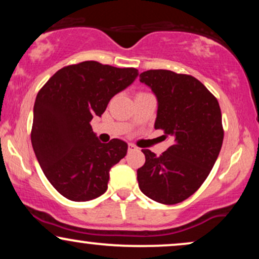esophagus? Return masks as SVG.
Segmentation results:
<instances>
[{
  "label": "esophagus",
  "instance_id": "1",
  "mask_svg": "<svg viewBox=\"0 0 259 259\" xmlns=\"http://www.w3.org/2000/svg\"><path fill=\"white\" fill-rule=\"evenodd\" d=\"M136 150H138V147H136L135 145L129 144V146H127V151H129V152H133V151H136Z\"/></svg>",
  "mask_w": 259,
  "mask_h": 259
}]
</instances>
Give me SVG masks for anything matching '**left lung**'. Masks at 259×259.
Listing matches in <instances>:
<instances>
[{"instance_id":"1","label":"left lung","mask_w":259,"mask_h":259,"mask_svg":"<svg viewBox=\"0 0 259 259\" xmlns=\"http://www.w3.org/2000/svg\"><path fill=\"white\" fill-rule=\"evenodd\" d=\"M140 81L157 99L154 129H162L173 145L160 156L142 150L146 162L138 169L139 187L159 203H179L197 191L218 158L224 138L221 107L191 75L147 70Z\"/></svg>"}]
</instances>
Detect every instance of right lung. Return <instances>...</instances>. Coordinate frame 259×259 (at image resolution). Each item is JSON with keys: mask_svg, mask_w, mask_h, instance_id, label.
<instances>
[{"mask_svg": "<svg viewBox=\"0 0 259 259\" xmlns=\"http://www.w3.org/2000/svg\"><path fill=\"white\" fill-rule=\"evenodd\" d=\"M138 75L135 68L86 61L59 69L38 91L32 148L47 180L68 200L90 201L106 192L109 170L125 157L127 144H102L90 121Z\"/></svg>", "mask_w": 259, "mask_h": 259, "instance_id": "1", "label": "right lung"}]
</instances>
